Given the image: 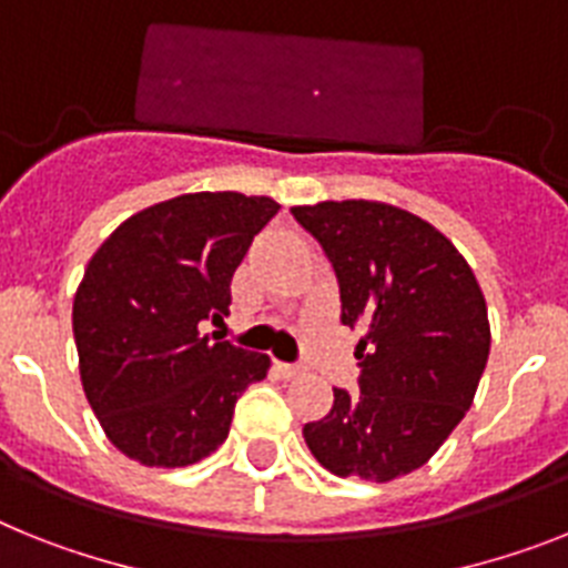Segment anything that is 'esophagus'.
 <instances>
[{
  "instance_id": "1",
  "label": "esophagus",
  "mask_w": 568,
  "mask_h": 568,
  "mask_svg": "<svg viewBox=\"0 0 568 568\" xmlns=\"http://www.w3.org/2000/svg\"><path fill=\"white\" fill-rule=\"evenodd\" d=\"M276 369H280V375H283V378H297V375L303 373V366L300 364H276Z\"/></svg>"
}]
</instances>
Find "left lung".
Returning a JSON list of instances; mask_svg holds the SVG:
<instances>
[{"label": "left lung", "mask_w": 568, "mask_h": 568, "mask_svg": "<svg viewBox=\"0 0 568 568\" xmlns=\"http://www.w3.org/2000/svg\"><path fill=\"white\" fill-rule=\"evenodd\" d=\"M341 285L343 326H361L357 393L303 427L335 476L389 483L422 468L474 404L490 352L488 306L465 256L430 222L384 202L292 207Z\"/></svg>", "instance_id": "obj_1"}]
</instances>
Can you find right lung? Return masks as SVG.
Masks as SVG:
<instances>
[{
	"label": "right lung",
	"mask_w": 568,
	"mask_h": 568,
	"mask_svg": "<svg viewBox=\"0 0 568 568\" xmlns=\"http://www.w3.org/2000/svg\"><path fill=\"white\" fill-rule=\"evenodd\" d=\"M276 211L268 195H175L126 219L89 260L71 312L80 381L123 456L146 468L211 456L236 398L268 375V355L202 328L227 314L233 271Z\"/></svg>",
	"instance_id": "1"
}]
</instances>
